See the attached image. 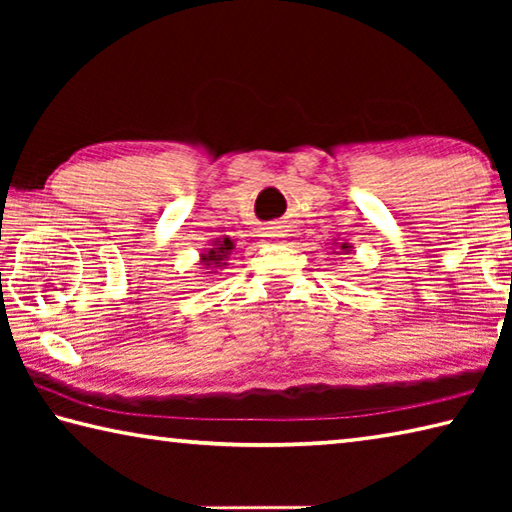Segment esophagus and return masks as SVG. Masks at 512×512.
I'll return each instance as SVG.
<instances>
[{
  "label": "esophagus",
  "instance_id": "1",
  "mask_svg": "<svg viewBox=\"0 0 512 512\" xmlns=\"http://www.w3.org/2000/svg\"><path fill=\"white\" fill-rule=\"evenodd\" d=\"M268 237H284V232L282 230H271V235Z\"/></svg>",
  "mask_w": 512,
  "mask_h": 512
}]
</instances>
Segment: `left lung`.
I'll list each match as a JSON object with an SVG mask.
<instances>
[{
  "mask_svg": "<svg viewBox=\"0 0 512 512\" xmlns=\"http://www.w3.org/2000/svg\"><path fill=\"white\" fill-rule=\"evenodd\" d=\"M336 246H339V250H343V253H345V255H348V253H350V250H352V246L348 244V241H343V244H336Z\"/></svg>",
  "mask_w": 512,
  "mask_h": 512,
  "instance_id": "obj_1",
  "label": "left lung"
}]
</instances>
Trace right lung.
I'll list each match as a JSON object with an SVG mask.
<instances>
[{"label": "right lung", "instance_id": "obj_1", "mask_svg": "<svg viewBox=\"0 0 512 512\" xmlns=\"http://www.w3.org/2000/svg\"><path fill=\"white\" fill-rule=\"evenodd\" d=\"M232 253H235V241L230 237H216L210 246L203 248L201 257H198V268L203 273L201 277H210L223 271Z\"/></svg>", "mask_w": 512, "mask_h": 512}]
</instances>
